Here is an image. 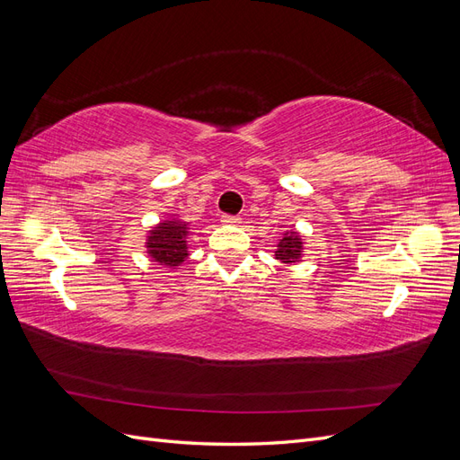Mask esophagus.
I'll return each instance as SVG.
<instances>
[{
	"mask_svg": "<svg viewBox=\"0 0 460 460\" xmlns=\"http://www.w3.org/2000/svg\"><path fill=\"white\" fill-rule=\"evenodd\" d=\"M220 222H222V225H226V226H238V225H240V222H242V218H240V217H230V215H222Z\"/></svg>",
	"mask_w": 460,
	"mask_h": 460,
	"instance_id": "esophagus-1",
	"label": "esophagus"
}]
</instances>
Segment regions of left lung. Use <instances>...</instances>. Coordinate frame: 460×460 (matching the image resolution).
<instances>
[{
    "label": "left lung",
    "instance_id": "obj_1",
    "mask_svg": "<svg viewBox=\"0 0 460 460\" xmlns=\"http://www.w3.org/2000/svg\"><path fill=\"white\" fill-rule=\"evenodd\" d=\"M303 245H305V242L301 238L299 230L297 228H288L276 243L274 259L280 261L284 267H294V264L301 262V259L305 255Z\"/></svg>",
    "mask_w": 460,
    "mask_h": 460
}]
</instances>
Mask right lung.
Listing matches in <instances>:
<instances>
[{
  "label": "right lung",
  "instance_id": "right-lung-1",
  "mask_svg": "<svg viewBox=\"0 0 460 460\" xmlns=\"http://www.w3.org/2000/svg\"><path fill=\"white\" fill-rule=\"evenodd\" d=\"M191 225L176 215H169L153 225L146 234L147 257L161 264L163 269L176 270L190 257V234Z\"/></svg>",
  "mask_w": 460,
  "mask_h": 460
}]
</instances>
